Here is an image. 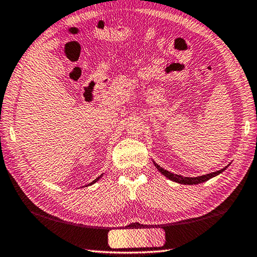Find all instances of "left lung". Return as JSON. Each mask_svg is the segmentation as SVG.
Wrapping results in <instances>:
<instances>
[{
	"mask_svg": "<svg viewBox=\"0 0 257 257\" xmlns=\"http://www.w3.org/2000/svg\"><path fill=\"white\" fill-rule=\"evenodd\" d=\"M154 164H155L156 169H158V170H159L161 173H162L163 176L169 178V179L172 180V181L178 182V184H184V185H197V184H201V182H204V181H206V180H208V179H211V178H213V177L217 176V175H219V173L224 171L225 168H227V167H225V168H223V169H221V170H219V171L208 173V175H204V176H201V177L187 178V177H182V176H179V175H173V173L169 172V171H167V170H164L163 168H161L160 165L156 164L155 162H154Z\"/></svg>",
	"mask_w": 257,
	"mask_h": 257,
	"instance_id": "1",
	"label": "left lung"
}]
</instances>
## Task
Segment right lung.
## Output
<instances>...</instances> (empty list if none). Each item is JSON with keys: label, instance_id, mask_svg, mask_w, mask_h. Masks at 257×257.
Here are the masks:
<instances>
[{"label": "right lung", "instance_id": "right-lung-1", "mask_svg": "<svg viewBox=\"0 0 257 257\" xmlns=\"http://www.w3.org/2000/svg\"><path fill=\"white\" fill-rule=\"evenodd\" d=\"M98 179H99V177H98V178H96V179H95V180L92 182V184H94V182H96ZM92 184H89V185H92Z\"/></svg>", "mask_w": 257, "mask_h": 257}]
</instances>
